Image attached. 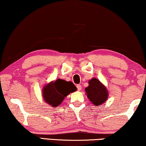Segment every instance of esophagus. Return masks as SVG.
I'll return each instance as SVG.
<instances>
[{
	"label": "esophagus",
	"instance_id": "34e87169",
	"mask_svg": "<svg viewBox=\"0 0 146 146\" xmlns=\"http://www.w3.org/2000/svg\"><path fill=\"white\" fill-rule=\"evenodd\" d=\"M77 90L79 91L81 90L82 87H81V85H80V84H78V85H77Z\"/></svg>",
	"mask_w": 146,
	"mask_h": 146
}]
</instances>
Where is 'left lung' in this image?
I'll list each match as a JSON object with an SVG mask.
<instances>
[{"mask_svg": "<svg viewBox=\"0 0 146 146\" xmlns=\"http://www.w3.org/2000/svg\"><path fill=\"white\" fill-rule=\"evenodd\" d=\"M85 92L89 100L95 106H101L108 99L107 88L96 78L88 80V86L85 88Z\"/></svg>", "mask_w": 146, "mask_h": 146, "instance_id": "left-lung-1", "label": "left lung"}]
</instances>
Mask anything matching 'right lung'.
I'll return each instance as SVG.
<instances>
[{
	"instance_id": "1",
	"label": "right lung",
	"mask_w": 146,
	"mask_h": 146,
	"mask_svg": "<svg viewBox=\"0 0 146 146\" xmlns=\"http://www.w3.org/2000/svg\"><path fill=\"white\" fill-rule=\"evenodd\" d=\"M76 90L77 88L72 82L58 79L44 85L42 94L46 103L52 108H57L67 95Z\"/></svg>"
}]
</instances>
